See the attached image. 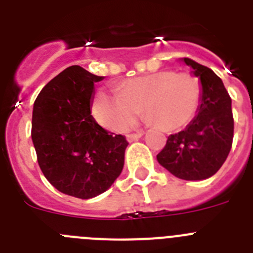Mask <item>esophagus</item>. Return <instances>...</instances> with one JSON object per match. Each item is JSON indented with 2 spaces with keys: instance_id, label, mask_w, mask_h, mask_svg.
Masks as SVG:
<instances>
[{
  "instance_id": "obj_1",
  "label": "esophagus",
  "mask_w": 253,
  "mask_h": 253,
  "mask_svg": "<svg viewBox=\"0 0 253 253\" xmlns=\"http://www.w3.org/2000/svg\"><path fill=\"white\" fill-rule=\"evenodd\" d=\"M143 133H137V134H128L126 135V140L128 142H135V140H138L139 138H142Z\"/></svg>"
}]
</instances>
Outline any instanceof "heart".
<instances>
[{
    "label": "heart",
    "mask_w": 253,
    "mask_h": 253,
    "mask_svg": "<svg viewBox=\"0 0 253 253\" xmlns=\"http://www.w3.org/2000/svg\"><path fill=\"white\" fill-rule=\"evenodd\" d=\"M202 96L199 80L190 73L161 71L130 78L119 92L101 91L92 105L96 120L111 131H123L142 113L165 130L184 128L194 119Z\"/></svg>",
    "instance_id": "obj_1"
}]
</instances>
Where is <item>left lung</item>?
<instances>
[{"label":"left lung","mask_w":253,"mask_h":253,"mask_svg":"<svg viewBox=\"0 0 253 253\" xmlns=\"http://www.w3.org/2000/svg\"><path fill=\"white\" fill-rule=\"evenodd\" d=\"M181 60L200 80V104L186 128L169 135L157 161L176 177L205 180L222 167L232 148V100L222 80L211 69L190 58Z\"/></svg>","instance_id":"left-lung-1"}]
</instances>
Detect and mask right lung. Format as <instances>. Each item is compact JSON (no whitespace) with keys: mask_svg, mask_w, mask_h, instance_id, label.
<instances>
[{"mask_svg":"<svg viewBox=\"0 0 253 253\" xmlns=\"http://www.w3.org/2000/svg\"><path fill=\"white\" fill-rule=\"evenodd\" d=\"M102 80L71 66L45 84L33 107L31 139L40 169L58 191L78 199L95 198L114 184L129 144L91 115L95 84Z\"/></svg>","mask_w":253,"mask_h":253,"instance_id":"1","label":"right lung"}]
</instances>
